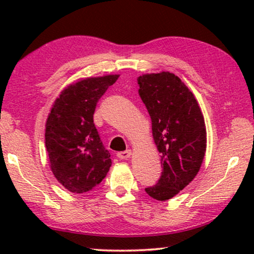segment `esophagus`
I'll return each instance as SVG.
<instances>
[{"label": "esophagus", "mask_w": 254, "mask_h": 254, "mask_svg": "<svg viewBox=\"0 0 254 254\" xmlns=\"http://www.w3.org/2000/svg\"><path fill=\"white\" fill-rule=\"evenodd\" d=\"M130 155H131V151H130V150L117 152V156H118V157H119L120 159H127V158H129Z\"/></svg>", "instance_id": "obj_1"}]
</instances>
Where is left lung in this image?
<instances>
[{
  "label": "left lung",
  "mask_w": 254,
  "mask_h": 254,
  "mask_svg": "<svg viewBox=\"0 0 254 254\" xmlns=\"http://www.w3.org/2000/svg\"><path fill=\"white\" fill-rule=\"evenodd\" d=\"M137 84L163 168L157 184L144 190L149 196L165 201L199 172L206 152V125L196 99L178 76L168 71L147 74L137 78Z\"/></svg>",
  "instance_id": "obj_1"
}]
</instances>
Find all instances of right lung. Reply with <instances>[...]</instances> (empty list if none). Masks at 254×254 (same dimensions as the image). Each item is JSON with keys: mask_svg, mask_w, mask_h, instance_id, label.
<instances>
[{"mask_svg": "<svg viewBox=\"0 0 254 254\" xmlns=\"http://www.w3.org/2000/svg\"><path fill=\"white\" fill-rule=\"evenodd\" d=\"M119 75L86 78L64 90L46 123L45 144L55 178L72 193L99 185L112 164L93 123V113Z\"/></svg>", "mask_w": 254, "mask_h": 254, "instance_id": "right-lung-1", "label": "right lung"}]
</instances>
